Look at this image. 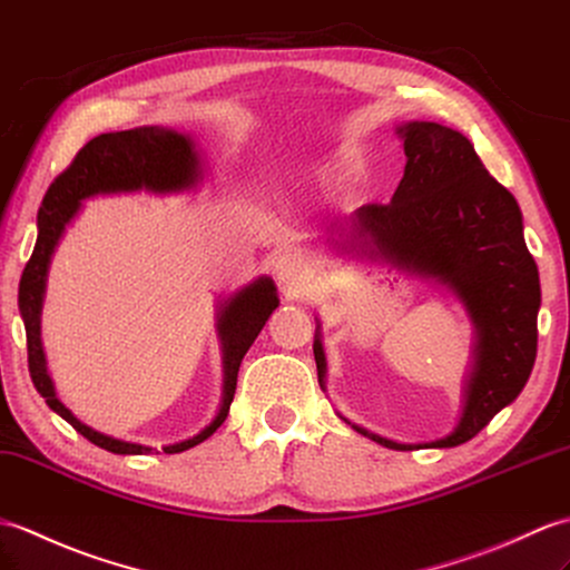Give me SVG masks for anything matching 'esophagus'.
Masks as SVG:
<instances>
[{"label": "esophagus", "mask_w": 570, "mask_h": 570, "mask_svg": "<svg viewBox=\"0 0 570 570\" xmlns=\"http://www.w3.org/2000/svg\"><path fill=\"white\" fill-rule=\"evenodd\" d=\"M306 272H308L306 259L296 257V255H282L274 264L276 279H279V284L288 291L298 288L303 284V279H306Z\"/></svg>", "instance_id": "1"}]
</instances>
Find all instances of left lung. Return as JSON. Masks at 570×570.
<instances>
[{
	"mask_svg": "<svg viewBox=\"0 0 570 570\" xmlns=\"http://www.w3.org/2000/svg\"><path fill=\"white\" fill-rule=\"evenodd\" d=\"M405 171L391 204H366L340 223V253L391 264L432 279L464 303L475 327L473 364L459 425L442 440L401 444L350 425L395 452L469 442L518 399L537 360L541 288L522 235V210L459 130L432 121L395 128ZM313 354L325 389V352L315 327Z\"/></svg>",
	"mask_w": 570,
	"mask_h": 570,
	"instance_id": "1",
	"label": "left lung"
}]
</instances>
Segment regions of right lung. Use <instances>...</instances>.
Wrapping results in <instances>:
<instances>
[{
    "label": "right lung",
    "mask_w": 570,
    "mask_h": 570,
    "mask_svg": "<svg viewBox=\"0 0 570 570\" xmlns=\"http://www.w3.org/2000/svg\"><path fill=\"white\" fill-rule=\"evenodd\" d=\"M202 179V155H198L196 142L187 134H177V130L163 126H142L91 138L77 153L72 165L50 184L43 196V204L38 208V240L19 282V311L26 327L31 381L50 410H56L62 420H68L91 444H97L111 454H150L155 449L116 440V436L91 430L58 401L41 345V311L50 259L65 228L77 216V210L82 208L85 198L97 194H126L140 189L153 194H177L194 189ZM276 306H279V296H276V286L269 276H259V279L235 291L228 301L220 303L216 315V327L223 345L220 407L216 417L202 432L184 442L163 446L165 454L187 452V449L208 440L223 425L233 403L243 356L257 340L259 330L269 321Z\"/></svg>",
    "instance_id": "1"
}]
</instances>
